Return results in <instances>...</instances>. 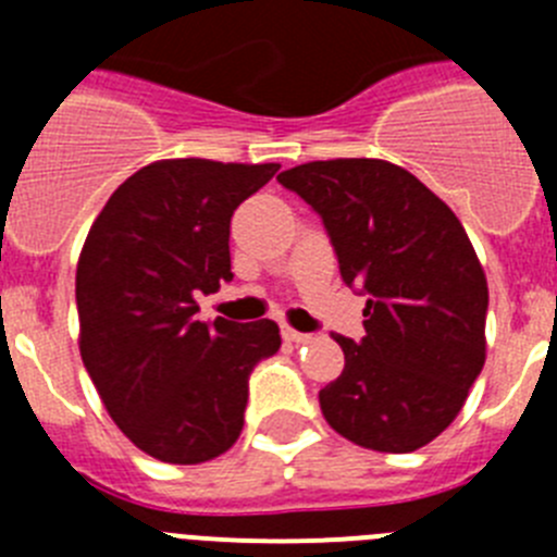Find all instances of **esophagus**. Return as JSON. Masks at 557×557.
<instances>
[{
    "mask_svg": "<svg viewBox=\"0 0 557 557\" xmlns=\"http://www.w3.org/2000/svg\"><path fill=\"white\" fill-rule=\"evenodd\" d=\"M284 339H287V343H295V346H304V343H309V339H312V334H304V332H295V329H284Z\"/></svg>",
    "mask_w": 557,
    "mask_h": 557,
    "instance_id": "esophagus-1",
    "label": "esophagus"
}]
</instances>
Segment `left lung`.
I'll return each instance as SVG.
<instances>
[{
	"label": "left lung",
	"instance_id": "8db88e82",
	"mask_svg": "<svg viewBox=\"0 0 557 557\" xmlns=\"http://www.w3.org/2000/svg\"><path fill=\"white\" fill-rule=\"evenodd\" d=\"M323 218L339 275L368 293L366 337L321 391L334 432L405 455L435 441L485 366L488 282L455 211L382 159L309 161L278 175Z\"/></svg>",
	"mask_w": 557,
	"mask_h": 557
}]
</instances>
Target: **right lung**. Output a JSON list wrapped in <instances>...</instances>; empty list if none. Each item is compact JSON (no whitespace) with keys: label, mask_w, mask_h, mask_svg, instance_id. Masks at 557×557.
Wrapping results in <instances>:
<instances>
[{"label":"right lung","mask_w":557,"mask_h":557,"mask_svg":"<svg viewBox=\"0 0 557 557\" xmlns=\"http://www.w3.org/2000/svg\"><path fill=\"white\" fill-rule=\"evenodd\" d=\"M278 164L164 159L133 172L77 259L83 366L136 449L175 466L220 457L245 424L248 376L282 346L273 321H198L231 282V214Z\"/></svg>","instance_id":"right-lung-1"}]
</instances>
